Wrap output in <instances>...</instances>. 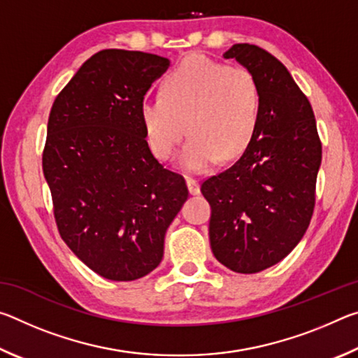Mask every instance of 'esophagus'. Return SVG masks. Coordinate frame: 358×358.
<instances>
[{"mask_svg": "<svg viewBox=\"0 0 358 358\" xmlns=\"http://www.w3.org/2000/svg\"><path fill=\"white\" fill-rule=\"evenodd\" d=\"M186 186H187V191H189V194H192V196H197V194L201 192V186H199V181L196 178L187 177Z\"/></svg>", "mask_w": 358, "mask_h": 358, "instance_id": "obj_1", "label": "esophagus"}]
</instances>
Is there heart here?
Here are the masks:
<instances>
[{
	"label": "heart",
	"mask_w": 358,
	"mask_h": 358,
	"mask_svg": "<svg viewBox=\"0 0 358 358\" xmlns=\"http://www.w3.org/2000/svg\"><path fill=\"white\" fill-rule=\"evenodd\" d=\"M262 92L245 68H232L201 55L183 59L162 82V96L145 98L141 117L153 153L162 161L177 155L178 164L201 172L221 159L238 157L256 134Z\"/></svg>",
	"instance_id": "heart-1"
}]
</instances>
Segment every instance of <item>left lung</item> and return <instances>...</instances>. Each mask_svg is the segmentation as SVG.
<instances>
[{
    "label": "left lung",
    "mask_w": 358,
    "mask_h": 358,
    "mask_svg": "<svg viewBox=\"0 0 358 358\" xmlns=\"http://www.w3.org/2000/svg\"><path fill=\"white\" fill-rule=\"evenodd\" d=\"M224 58L257 78L262 108L245 153L201 191L215 257L237 273H257L286 257L310 226L322 143L310 101L280 59L252 44H235Z\"/></svg>",
    "instance_id": "1"
}]
</instances>
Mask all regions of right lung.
<instances>
[{
	"label": "right lung",
	"instance_id": "right-lung-1",
	"mask_svg": "<svg viewBox=\"0 0 358 358\" xmlns=\"http://www.w3.org/2000/svg\"><path fill=\"white\" fill-rule=\"evenodd\" d=\"M169 59L107 48L53 102L42 153L58 232L94 273L134 281L161 264L186 181L151 155L141 104Z\"/></svg>",
	"mask_w": 358,
	"mask_h": 358
}]
</instances>
